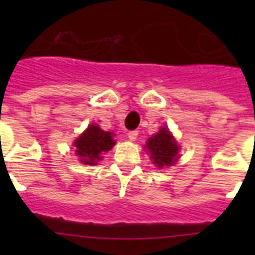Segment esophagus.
Returning <instances> with one entry per match:
<instances>
[{
  "mask_svg": "<svg viewBox=\"0 0 255 255\" xmlns=\"http://www.w3.org/2000/svg\"><path fill=\"white\" fill-rule=\"evenodd\" d=\"M136 136H138V131H129V132H128V138H129V140L135 141V140H136Z\"/></svg>",
  "mask_w": 255,
  "mask_h": 255,
  "instance_id": "34e87169",
  "label": "esophagus"
}]
</instances>
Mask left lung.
I'll return each mask as SVG.
<instances>
[{
	"instance_id": "obj_1",
	"label": "left lung",
	"mask_w": 255,
	"mask_h": 255,
	"mask_svg": "<svg viewBox=\"0 0 255 255\" xmlns=\"http://www.w3.org/2000/svg\"><path fill=\"white\" fill-rule=\"evenodd\" d=\"M145 147L149 150L150 158L159 168L171 166L177 159L179 145L166 128H162L157 134L148 139Z\"/></svg>"
}]
</instances>
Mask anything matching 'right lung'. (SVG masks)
<instances>
[{
  "instance_id": "right-lung-1",
  "label": "right lung",
  "mask_w": 255,
  "mask_h": 255,
  "mask_svg": "<svg viewBox=\"0 0 255 255\" xmlns=\"http://www.w3.org/2000/svg\"><path fill=\"white\" fill-rule=\"evenodd\" d=\"M75 153L80 157L83 163L96 164L101 159L103 152H108L115 145L112 132L105 131L97 125L88 126L74 143Z\"/></svg>"
}]
</instances>
